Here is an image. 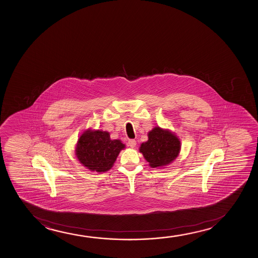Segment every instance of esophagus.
Listing matches in <instances>:
<instances>
[{
	"instance_id": "esophagus-1",
	"label": "esophagus",
	"mask_w": 258,
	"mask_h": 258,
	"mask_svg": "<svg viewBox=\"0 0 258 258\" xmlns=\"http://www.w3.org/2000/svg\"><path fill=\"white\" fill-rule=\"evenodd\" d=\"M127 146H130L131 148H135L136 145H137V142L134 139H131V140L127 141Z\"/></svg>"
}]
</instances>
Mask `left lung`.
<instances>
[{
	"mask_svg": "<svg viewBox=\"0 0 258 258\" xmlns=\"http://www.w3.org/2000/svg\"><path fill=\"white\" fill-rule=\"evenodd\" d=\"M139 151L152 168L169 165L180 151V142L173 132L155 127L148 133V141L143 143Z\"/></svg>",
	"mask_w": 258,
	"mask_h": 258,
	"instance_id": "8db88e82",
	"label": "left lung"
}]
</instances>
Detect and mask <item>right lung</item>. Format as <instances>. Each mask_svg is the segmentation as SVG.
Listing matches in <instances>:
<instances>
[{
  "label": "right lung",
  "mask_w": 258,
  "mask_h": 258,
  "mask_svg": "<svg viewBox=\"0 0 258 258\" xmlns=\"http://www.w3.org/2000/svg\"><path fill=\"white\" fill-rule=\"evenodd\" d=\"M125 148L120 140L110 138L107 131L87 130L80 136L76 156L83 166L91 171L103 173L111 169L120 151Z\"/></svg>",
  "instance_id": "right-lung-1"
}]
</instances>
